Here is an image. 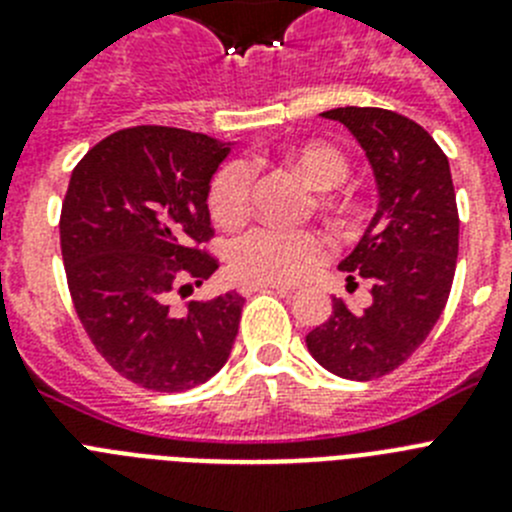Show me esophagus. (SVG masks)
<instances>
[{
    "label": "esophagus",
    "instance_id": "obj_1",
    "mask_svg": "<svg viewBox=\"0 0 512 512\" xmlns=\"http://www.w3.org/2000/svg\"><path fill=\"white\" fill-rule=\"evenodd\" d=\"M261 289H274V292H279V295H287V292H292L289 287H284V284H243V295H253V292H261Z\"/></svg>",
    "mask_w": 512,
    "mask_h": 512
}]
</instances>
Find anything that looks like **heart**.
Segmentation results:
<instances>
[{
  "label": "heart",
  "instance_id": "b5f03b06",
  "mask_svg": "<svg viewBox=\"0 0 512 512\" xmlns=\"http://www.w3.org/2000/svg\"><path fill=\"white\" fill-rule=\"evenodd\" d=\"M292 164L315 189H333L346 182L348 158L328 143H310L292 153ZM256 171L246 158H233L215 171L210 182L212 217L220 225H238L251 210ZM328 253V241L318 230H284L259 225L235 238L230 269L253 284H292L310 274Z\"/></svg>",
  "mask_w": 512,
  "mask_h": 512
}]
</instances>
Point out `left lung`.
Returning a JSON list of instances; mask_svg holds the SVG:
<instances>
[{"instance_id":"8db88e82","label":"left lung","mask_w":512,"mask_h":512,"mask_svg":"<svg viewBox=\"0 0 512 512\" xmlns=\"http://www.w3.org/2000/svg\"><path fill=\"white\" fill-rule=\"evenodd\" d=\"M346 125L366 151L379 207L359 246L338 264L369 282L372 305L333 312L307 333V351L328 372L369 382L413 356L441 318L459 253V210L446 153L415 120L382 107L323 112Z\"/></svg>"}]
</instances>
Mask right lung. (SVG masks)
Here are the masks:
<instances>
[{
    "label": "right lung",
    "mask_w": 512,
    "mask_h": 512,
    "mask_svg": "<svg viewBox=\"0 0 512 512\" xmlns=\"http://www.w3.org/2000/svg\"><path fill=\"white\" fill-rule=\"evenodd\" d=\"M228 146L164 125L125 128L76 164L61 207L74 310L120 377L184 392L215 377L238 336L243 297L174 307L217 269L207 210Z\"/></svg>",
    "instance_id": "obj_1"
}]
</instances>
